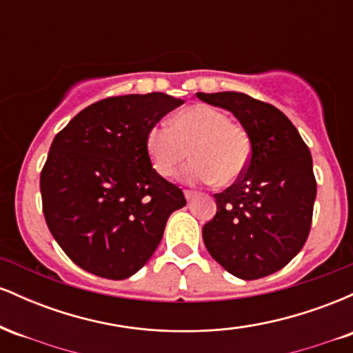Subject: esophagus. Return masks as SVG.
<instances>
[{
    "mask_svg": "<svg viewBox=\"0 0 353 353\" xmlns=\"http://www.w3.org/2000/svg\"><path fill=\"white\" fill-rule=\"evenodd\" d=\"M184 196H185V199H188V202H190L194 199V196H196V194H194L192 190H184Z\"/></svg>",
    "mask_w": 353,
    "mask_h": 353,
    "instance_id": "34e87169",
    "label": "esophagus"
}]
</instances>
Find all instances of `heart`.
Returning a JSON list of instances; mask_svg holds the SVG:
<instances>
[{"mask_svg": "<svg viewBox=\"0 0 353 353\" xmlns=\"http://www.w3.org/2000/svg\"><path fill=\"white\" fill-rule=\"evenodd\" d=\"M145 149L154 171L163 177H171L189 154L192 163L182 171L189 184H232L250 159L245 129L208 104L182 109L169 125L154 124L145 136Z\"/></svg>", "mask_w": 353, "mask_h": 353, "instance_id": "1", "label": "heart"}]
</instances>
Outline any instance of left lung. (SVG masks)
<instances>
[{
    "label": "left lung",
    "instance_id": "1",
    "mask_svg": "<svg viewBox=\"0 0 353 353\" xmlns=\"http://www.w3.org/2000/svg\"><path fill=\"white\" fill-rule=\"evenodd\" d=\"M237 117L250 139L244 174L214 194L217 212L202 228L214 261L244 281L265 277L301 252L310 232L317 182L307 144L289 117L244 92H197Z\"/></svg>",
    "mask_w": 353,
    "mask_h": 353
}]
</instances>
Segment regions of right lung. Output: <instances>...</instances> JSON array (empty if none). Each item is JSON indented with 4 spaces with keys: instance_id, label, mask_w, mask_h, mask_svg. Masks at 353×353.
Masks as SVG:
<instances>
[{
    "instance_id": "right-lung-1",
    "label": "right lung",
    "mask_w": 353,
    "mask_h": 353,
    "mask_svg": "<svg viewBox=\"0 0 353 353\" xmlns=\"http://www.w3.org/2000/svg\"><path fill=\"white\" fill-rule=\"evenodd\" d=\"M184 103L164 92L106 98L78 112L52 139L41 171L52 237L88 272L121 281L151 259L185 197L152 169L145 136Z\"/></svg>"
}]
</instances>
